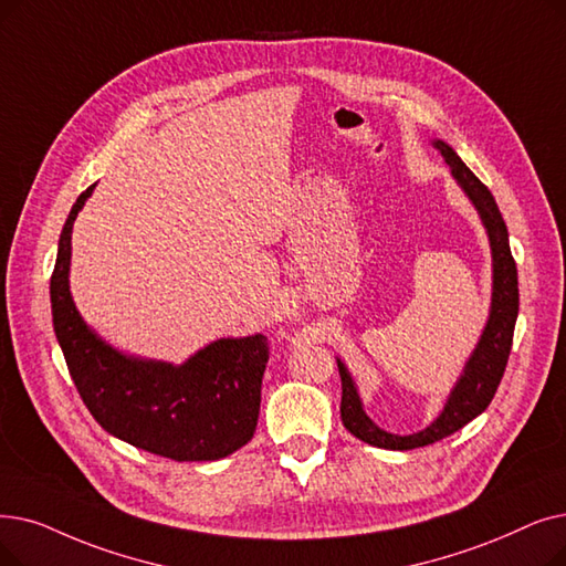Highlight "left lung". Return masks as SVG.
Returning <instances> with one entry per match:
<instances>
[{"label":"left lung","mask_w":566,"mask_h":566,"mask_svg":"<svg viewBox=\"0 0 566 566\" xmlns=\"http://www.w3.org/2000/svg\"><path fill=\"white\" fill-rule=\"evenodd\" d=\"M434 147L444 155L453 178L464 189V193L470 196L483 219V227L488 229L490 248H493V305H490L485 331L472 358L467 360L460 381L451 390L444 411L439 413L437 421H432V426L416 434H390L367 419L347 367L337 360L342 379L339 416L344 428L354 437L367 441V444L390 451H409L434 444V441L458 432L462 426L476 419L481 411H485L504 377L513 344L515 318H518V270H515V261L509 248V231L493 193L464 166V161L453 153V147L441 140H434Z\"/></svg>","instance_id":"1"}]
</instances>
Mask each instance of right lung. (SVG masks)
<instances>
[{
  "mask_svg": "<svg viewBox=\"0 0 566 566\" xmlns=\"http://www.w3.org/2000/svg\"><path fill=\"white\" fill-rule=\"evenodd\" d=\"M94 185L73 203L51 277L53 326L69 375L94 421L132 447L170 460H219L256 430L268 337L217 339L185 365L122 356L96 337L69 293L71 229Z\"/></svg>",
  "mask_w": 566,
  "mask_h": 566,
  "instance_id": "add662e5",
  "label": "right lung"
}]
</instances>
